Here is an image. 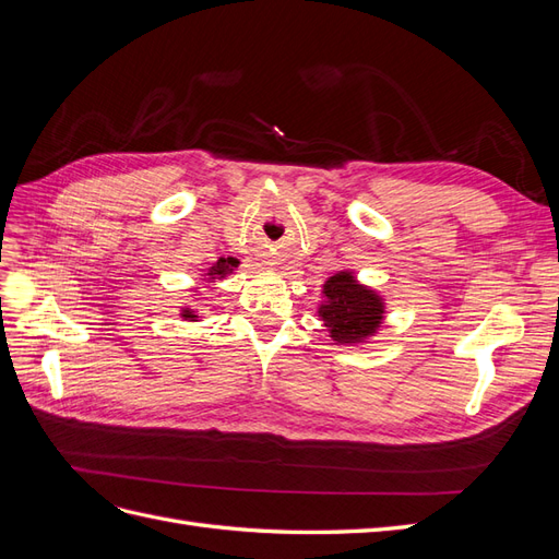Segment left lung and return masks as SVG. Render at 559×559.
<instances>
[{
	"mask_svg": "<svg viewBox=\"0 0 559 559\" xmlns=\"http://www.w3.org/2000/svg\"><path fill=\"white\" fill-rule=\"evenodd\" d=\"M326 302L319 308L321 319L337 343H361L373 335L382 321V300L357 284L349 273H337L324 284Z\"/></svg>",
	"mask_w": 559,
	"mask_h": 559,
	"instance_id": "1",
	"label": "left lung"
}]
</instances>
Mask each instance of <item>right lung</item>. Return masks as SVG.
<instances>
[{"instance_id":"add662e5","label":"right lung","mask_w":559,"mask_h":559,"mask_svg":"<svg viewBox=\"0 0 559 559\" xmlns=\"http://www.w3.org/2000/svg\"><path fill=\"white\" fill-rule=\"evenodd\" d=\"M233 267H238V261H235V259H218V261H216V263L210 267V273H207V275H210L212 280H214V277H224L226 273H230ZM183 317H189L191 321L195 319V314H191L189 310L183 312Z\"/></svg>"}]
</instances>
